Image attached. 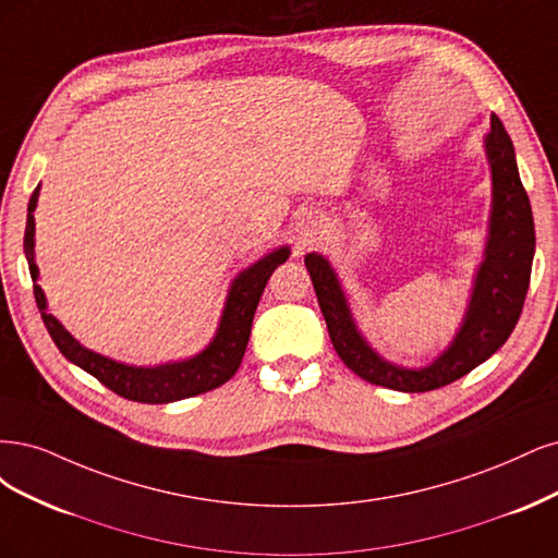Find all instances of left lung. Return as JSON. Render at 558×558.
I'll list each match as a JSON object with an SVG mask.
<instances>
[{
    "label": "left lung",
    "mask_w": 558,
    "mask_h": 558,
    "mask_svg": "<svg viewBox=\"0 0 558 558\" xmlns=\"http://www.w3.org/2000/svg\"><path fill=\"white\" fill-rule=\"evenodd\" d=\"M484 150L492 169V213L484 259L475 274L469 308L454 340L428 366L403 368L377 354L356 329L331 264L317 253L305 255V268L338 356L371 385L408 393L445 387L487 362L517 325L531 282L535 227L529 194L519 178L514 146L498 116H492Z\"/></svg>",
    "instance_id": "1"
}]
</instances>
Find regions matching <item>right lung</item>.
<instances>
[{"mask_svg":"<svg viewBox=\"0 0 558 558\" xmlns=\"http://www.w3.org/2000/svg\"><path fill=\"white\" fill-rule=\"evenodd\" d=\"M37 202L39 187L32 192L27 206V227L23 243L25 257L29 264V276L34 280V299H37L44 325L52 338V343L58 345V350L71 364H76L89 375H95L104 387L116 391L118 397L138 403H171L190 399L196 397V393H204L225 385L229 377L239 371L250 340V329H253L257 303L264 294V287L276 268L290 257V247L282 245L274 250V253H268L266 257H262L253 266H247L245 271L233 278L225 301L220 327L215 331L206 350L190 359H183V362L159 366H130L83 348L78 340L48 313L46 294L37 284L39 266L34 262V208H37Z\"/></svg>","mask_w":558,"mask_h":558,"instance_id":"right-lung-1","label":"right lung"}]
</instances>
